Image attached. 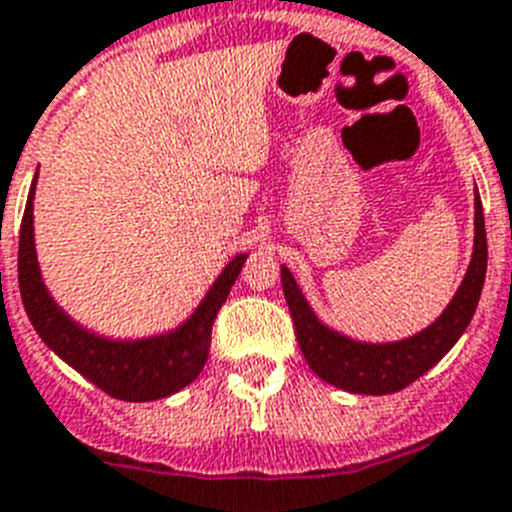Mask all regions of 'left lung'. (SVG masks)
Returning a JSON list of instances; mask_svg holds the SVG:
<instances>
[{
	"instance_id": "1",
	"label": "left lung",
	"mask_w": 512,
	"mask_h": 512,
	"mask_svg": "<svg viewBox=\"0 0 512 512\" xmlns=\"http://www.w3.org/2000/svg\"><path fill=\"white\" fill-rule=\"evenodd\" d=\"M474 209V256L458 293L453 295V301L437 322L405 340L358 342L329 329L311 311L290 269L282 266V293L293 316L295 337L316 377L356 395H390L405 390L418 377H424L434 363L442 361V356L460 340L474 319L484 274H487V230H484L479 190H476Z\"/></svg>"
}]
</instances>
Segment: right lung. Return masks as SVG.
<instances>
[{
  "label": "right lung",
  "mask_w": 512,
  "mask_h": 512,
  "mask_svg": "<svg viewBox=\"0 0 512 512\" xmlns=\"http://www.w3.org/2000/svg\"><path fill=\"white\" fill-rule=\"evenodd\" d=\"M33 193H36V180L28 193L23 225H20L18 282L25 314L38 337L88 382H94L99 390L117 400L146 403L188 387L204 371L209 358L211 327L246 264V253L235 256L222 269L201 306L177 329L143 340H107L73 322L46 290L36 261V243H33Z\"/></svg>",
  "instance_id": "right-lung-1"
}]
</instances>
